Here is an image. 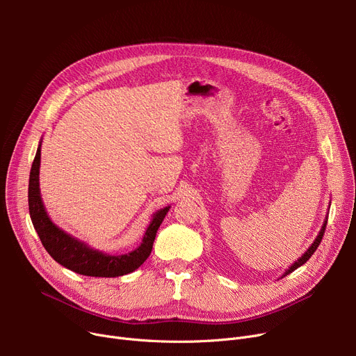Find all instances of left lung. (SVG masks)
I'll list each match as a JSON object with an SVG mask.
<instances>
[{"mask_svg":"<svg viewBox=\"0 0 356 356\" xmlns=\"http://www.w3.org/2000/svg\"><path fill=\"white\" fill-rule=\"evenodd\" d=\"M326 223H327V220H325L323 222V227H322V229H321V232H319V235H317V238L314 239V242H313V244L309 247V250L300 257V258H298L297 261H296V263L291 266V267H289V270H286V273L283 274V277H286V275H289L290 273H293L296 268H298V267H300V266H303L305 263H306V261L314 254V251L317 250V247H319L321 245V241H322V238H323V234H325V229H326Z\"/></svg>","mask_w":356,"mask_h":356,"instance_id":"obj_1","label":"left lung"}]
</instances>
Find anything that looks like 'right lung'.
I'll list each match as a JSON object with an SVG mask.
<instances>
[{"instance_id": "add662e5", "label": "right lung", "mask_w": 356, "mask_h": 356, "mask_svg": "<svg viewBox=\"0 0 356 356\" xmlns=\"http://www.w3.org/2000/svg\"><path fill=\"white\" fill-rule=\"evenodd\" d=\"M40 147L30 170L29 180V211L33 227L50 257L67 270L89 277H120L136 271L152 254L157 229L170 207H165L153 215L152 222L143 236L138 248L122 255H109L88 247L85 242L70 236L49 218L40 196Z\"/></svg>"}]
</instances>
